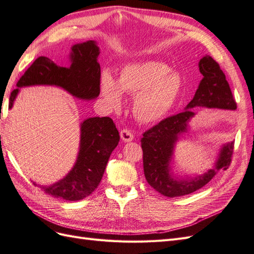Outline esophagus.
<instances>
[{"label": "esophagus", "instance_id": "esophagus-1", "mask_svg": "<svg viewBox=\"0 0 254 254\" xmlns=\"http://www.w3.org/2000/svg\"><path fill=\"white\" fill-rule=\"evenodd\" d=\"M120 134H121V137H122L123 142H125V143L131 142L133 140V134H132L131 131H130L129 129H123V130H121Z\"/></svg>", "mask_w": 254, "mask_h": 254}]
</instances>
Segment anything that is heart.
Wrapping results in <instances>:
<instances>
[{
  "instance_id": "obj_1",
  "label": "heart",
  "mask_w": 254,
  "mask_h": 254,
  "mask_svg": "<svg viewBox=\"0 0 254 254\" xmlns=\"http://www.w3.org/2000/svg\"><path fill=\"white\" fill-rule=\"evenodd\" d=\"M182 86L180 75L168 71L156 61L130 64L121 70L115 80L108 73L101 78V95L106 107L118 110L123 104V93L134 96L133 113L143 123L163 119L171 111Z\"/></svg>"
}]
</instances>
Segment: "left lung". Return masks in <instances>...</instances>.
I'll use <instances>...</instances> for the list:
<instances>
[{"instance_id":"obj_1","label":"left lung","mask_w":254,"mask_h":254,"mask_svg":"<svg viewBox=\"0 0 254 254\" xmlns=\"http://www.w3.org/2000/svg\"><path fill=\"white\" fill-rule=\"evenodd\" d=\"M202 79L193 99L184 111L160 122L143 134L144 175L149 186L166 197H179L201 189L219 170L226 171L231 162L234 142L222 144L212 168L200 175L181 176L175 172L176 145L190 136V122L196 107L212 109L235 110L236 103L226 76L219 64L211 56H203L198 63Z\"/></svg>"}]
</instances>
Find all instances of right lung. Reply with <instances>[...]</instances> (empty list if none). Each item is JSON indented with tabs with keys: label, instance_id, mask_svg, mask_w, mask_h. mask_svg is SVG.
I'll list each match as a JSON object with an SVG mask.
<instances>
[{
	"label": "right lung",
	"instance_id": "right-lung-1",
	"mask_svg": "<svg viewBox=\"0 0 254 254\" xmlns=\"http://www.w3.org/2000/svg\"><path fill=\"white\" fill-rule=\"evenodd\" d=\"M99 53L97 42L89 40L72 45L67 66H60L44 56L37 58L11 92L8 108L13 107L21 88L33 86L58 87L75 98L93 101L99 95ZM119 142V131L110 118H88L80 123L79 148L71 171L51 186L34 184L53 197L81 200L98 187Z\"/></svg>",
	"mask_w": 254,
	"mask_h": 254
}]
</instances>
